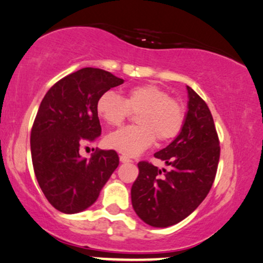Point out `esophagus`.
<instances>
[{"mask_svg": "<svg viewBox=\"0 0 263 263\" xmlns=\"http://www.w3.org/2000/svg\"><path fill=\"white\" fill-rule=\"evenodd\" d=\"M120 162H123V163H128V162H131V160L127 156H124V155H121Z\"/></svg>", "mask_w": 263, "mask_h": 263, "instance_id": "34e87169", "label": "esophagus"}]
</instances>
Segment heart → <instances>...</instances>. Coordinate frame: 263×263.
<instances>
[{"mask_svg": "<svg viewBox=\"0 0 263 263\" xmlns=\"http://www.w3.org/2000/svg\"><path fill=\"white\" fill-rule=\"evenodd\" d=\"M100 119L110 126H119L128 117L137 113L138 126L124 127L109 133L105 145L126 156H137L157 142H168L177 136L183 125L184 112L179 101L155 84L130 88L123 99L112 91L99 96L95 105Z\"/></svg>", "mask_w": 263, "mask_h": 263, "instance_id": "b5f03b06", "label": "heart"}]
</instances>
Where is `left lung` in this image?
I'll use <instances>...</instances> for the list:
<instances>
[{
  "label": "left lung",
  "instance_id": "obj_1",
  "mask_svg": "<svg viewBox=\"0 0 263 263\" xmlns=\"http://www.w3.org/2000/svg\"><path fill=\"white\" fill-rule=\"evenodd\" d=\"M183 125L176 138L155 157L169 169L139 162L131 188L135 212L154 228H168L190 216L209 194L216 177L220 147L206 102L187 86Z\"/></svg>",
  "mask_w": 263,
  "mask_h": 263
}]
</instances>
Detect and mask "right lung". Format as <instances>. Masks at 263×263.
<instances>
[{"mask_svg": "<svg viewBox=\"0 0 263 263\" xmlns=\"http://www.w3.org/2000/svg\"><path fill=\"white\" fill-rule=\"evenodd\" d=\"M123 83L102 69L83 68L59 80L40 103L31 131L33 168L44 195L63 213L93 205L119 165L114 150L96 151L87 160L80 146L101 135L99 96Z\"/></svg>", "mask_w": 263, "mask_h": 263, "instance_id": "right-lung-1", "label": "right lung"}]
</instances>
